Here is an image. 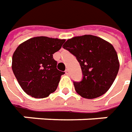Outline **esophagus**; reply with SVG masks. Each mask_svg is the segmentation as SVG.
Instances as JSON below:
<instances>
[{"mask_svg": "<svg viewBox=\"0 0 132 132\" xmlns=\"http://www.w3.org/2000/svg\"><path fill=\"white\" fill-rule=\"evenodd\" d=\"M65 73L67 74V75H69V74H70V70H69L68 69H67V70H65Z\"/></svg>", "mask_w": 132, "mask_h": 132, "instance_id": "esophagus-1", "label": "esophagus"}]
</instances>
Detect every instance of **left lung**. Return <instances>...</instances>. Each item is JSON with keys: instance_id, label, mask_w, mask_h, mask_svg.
Segmentation results:
<instances>
[{"instance_id": "obj_1", "label": "left lung", "mask_w": 132, "mask_h": 132, "mask_svg": "<svg viewBox=\"0 0 132 132\" xmlns=\"http://www.w3.org/2000/svg\"><path fill=\"white\" fill-rule=\"evenodd\" d=\"M62 47L76 56L81 68V81H73L77 93L88 99L104 95L113 84L119 70L114 47L93 35L69 39Z\"/></svg>"}]
</instances>
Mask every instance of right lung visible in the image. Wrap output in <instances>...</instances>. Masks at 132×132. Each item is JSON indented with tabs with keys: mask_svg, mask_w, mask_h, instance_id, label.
<instances>
[{
	"mask_svg": "<svg viewBox=\"0 0 132 132\" xmlns=\"http://www.w3.org/2000/svg\"><path fill=\"white\" fill-rule=\"evenodd\" d=\"M65 39L37 37L18 46L12 56L13 73L24 92L36 98H46L58 87L64 72L56 68L53 54Z\"/></svg>",
	"mask_w": 132,
	"mask_h": 132,
	"instance_id": "add662e5",
	"label": "right lung"
}]
</instances>
